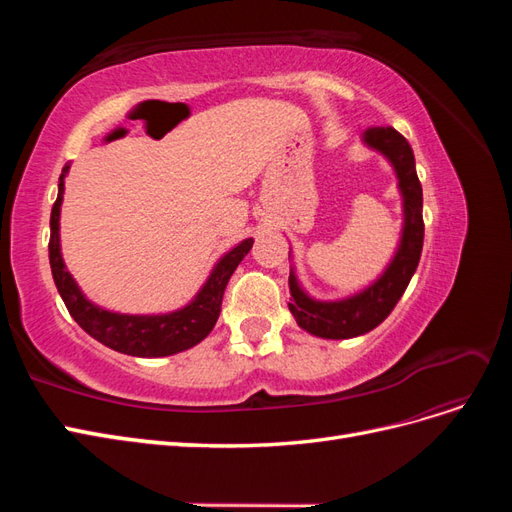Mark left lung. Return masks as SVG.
Instances as JSON below:
<instances>
[{
    "instance_id": "left-lung-1",
    "label": "left lung",
    "mask_w": 512,
    "mask_h": 512,
    "mask_svg": "<svg viewBox=\"0 0 512 512\" xmlns=\"http://www.w3.org/2000/svg\"><path fill=\"white\" fill-rule=\"evenodd\" d=\"M363 141L393 164L399 192L404 196V232L391 265L369 288L342 301H316L307 297L290 271V312L301 329L324 339H350L369 333L393 312L406 292L423 252V188L416 175L410 143L395 128H369Z\"/></svg>"
}]
</instances>
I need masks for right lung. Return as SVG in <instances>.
Returning <instances> with one entry per match:
<instances>
[{
	"instance_id": "1",
	"label": "right lung",
	"mask_w": 512,
	"mask_h": 512,
	"mask_svg": "<svg viewBox=\"0 0 512 512\" xmlns=\"http://www.w3.org/2000/svg\"><path fill=\"white\" fill-rule=\"evenodd\" d=\"M70 164L61 168L59 192L51 209V239H49V260L55 286L64 299L70 316L79 322V327L89 333L100 344L130 356H168L196 346L211 333L222 312L224 290L235 273L239 262L252 250V239L241 241L228 254L220 258L211 271L209 280L200 288L196 299L183 309L158 316H128L106 312V309L89 303L83 292L66 271L64 258L59 252V211L64 200V179Z\"/></svg>"
}]
</instances>
